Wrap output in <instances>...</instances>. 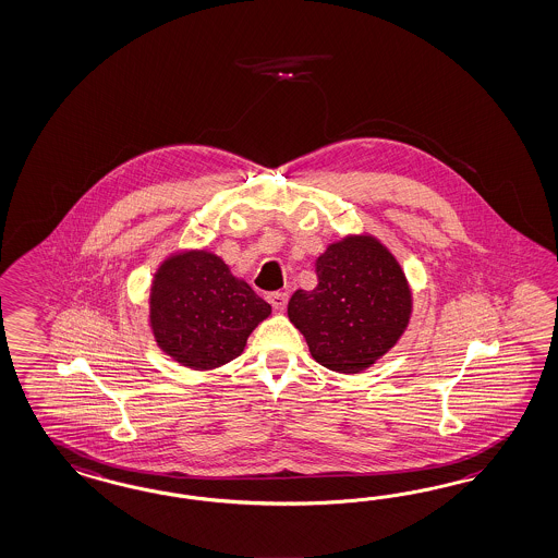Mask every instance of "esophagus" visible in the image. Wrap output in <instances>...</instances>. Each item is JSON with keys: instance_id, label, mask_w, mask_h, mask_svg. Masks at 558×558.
I'll return each mask as SVG.
<instances>
[{"instance_id": "34e87169", "label": "esophagus", "mask_w": 558, "mask_h": 558, "mask_svg": "<svg viewBox=\"0 0 558 558\" xmlns=\"http://www.w3.org/2000/svg\"><path fill=\"white\" fill-rule=\"evenodd\" d=\"M287 300H289V295L283 291H272L267 295V302L271 303L275 310H286Z\"/></svg>"}]
</instances>
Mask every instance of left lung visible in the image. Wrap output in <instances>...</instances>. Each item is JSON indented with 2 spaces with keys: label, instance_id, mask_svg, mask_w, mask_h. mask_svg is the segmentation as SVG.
Wrapping results in <instances>:
<instances>
[{
  "label": "left lung",
  "instance_id": "8db88e82",
  "mask_svg": "<svg viewBox=\"0 0 558 558\" xmlns=\"http://www.w3.org/2000/svg\"><path fill=\"white\" fill-rule=\"evenodd\" d=\"M318 286L298 289L287 316L312 356L336 373H361L389 351L410 322L412 291L379 240L351 236L316 260Z\"/></svg>",
  "mask_w": 558,
  "mask_h": 558
}]
</instances>
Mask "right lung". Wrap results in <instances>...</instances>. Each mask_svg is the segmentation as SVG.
Segmentation results:
<instances>
[{
    "instance_id": "add662e5",
    "label": "right lung",
    "mask_w": 558,
    "mask_h": 558,
    "mask_svg": "<svg viewBox=\"0 0 558 558\" xmlns=\"http://www.w3.org/2000/svg\"><path fill=\"white\" fill-rule=\"evenodd\" d=\"M269 314L271 305L206 251L167 258L150 289L155 340L190 368H216L240 356Z\"/></svg>"
}]
</instances>
